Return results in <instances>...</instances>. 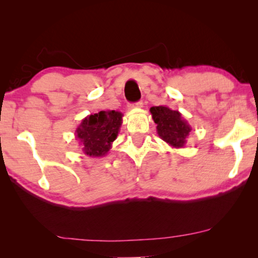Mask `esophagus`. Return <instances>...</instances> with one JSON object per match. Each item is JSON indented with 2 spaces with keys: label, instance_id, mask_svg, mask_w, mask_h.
<instances>
[{
  "label": "esophagus",
  "instance_id": "obj_1",
  "mask_svg": "<svg viewBox=\"0 0 258 258\" xmlns=\"http://www.w3.org/2000/svg\"><path fill=\"white\" fill-rule=\"evenodd\" d=\"M142 107H143L142 101L136 102V103H134V104H129V105H128V108H129V109H134V108H142Z\"/></svg>",
  "mask_w": 258,
  "mask_h": 258
}]
</instances>
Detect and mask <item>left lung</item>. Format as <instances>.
Masks as SVG:
<instances>
[{"label": "left lung", "mask_w": 258, "mask_h": 258, "mask_svg": "<svg viewBox=\"0 0 258 258\" xmlns=\"http://www.w3.org/2000/svg\"><path fill=\"white\" fill-rule=\"evenodd\" d=\"M150 114L156 123L157 134L164 142L172 148H183L186 143V137L191 132V126L178 110L158 105L151 107Z\"/></svg>", "instance_id": "1"}]
</instances>
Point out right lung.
I'll list each match as a JSON object with an SVG mask.
<instances>
[{"label":"right lung","instance_id":"add662e5","mask_svg":"<svg viewBox=\"0 0 258 258\" xmlns=\"http://www.w3.org/2000/svg\"><path fill=\"white\" fill-rule=\"evenodd\" d=\"M123 114L115 110H102L88 115L75 130L82 153L90 157H103L111 149L122 125Z\"/></svg>","mask_w":258,"mask_h":258}]
</instances>
